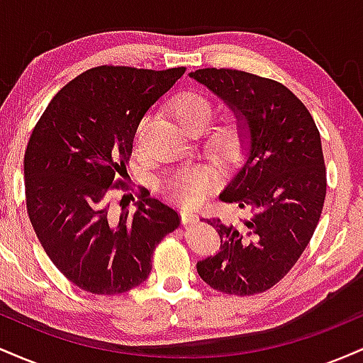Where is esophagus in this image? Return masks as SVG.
I'll use <instances>...</instances> for the list:
<instances>
[{
	"mask_svg": "<svg viewBox=\"0 0 363 363\" xmlns=\"http://www.w3.org/2000/svg\"><path fill=\"white\" fill-rule=\"evenodd\" d=\"M181 218H182V223H184V225L198 222V215L193 213V211H186V210L181 211Z\"/></svg>",
	"mask_w": 363,
	"mask_h": 363,
	"instance_id": "esophagus-1",
	"label": "esophagus"
}]
</instances>
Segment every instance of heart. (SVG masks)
I'll return each instance as SVG.
<instances>
[{"label": "heart", "instance_id": "1", "mask_svg": "<svg viewBox=\"0 0 363 363\" xmlns=\"http://www.w3.org/2000/svg\"><path fill=\"white\" fill-rule=\"evenodd\" d=\"M170 112L174 119L186 131H193L196 128H205L213 116V104L208 101L203 94L194 90L182 91L174 97L170 104ZM147 119H143L138 126V135L143 129ZM249 131L247 124L240 118L225 119L215 129L210 138V147L225 162H232L240 157L247 145ZM218 177L211 169L203 165H187L170 172L162 181V193L172 201L181 203L184 206H198L205 201V198L216 187Z\"/></svg>", "mask_w": 363, "mask_h": 363}]
</instances>
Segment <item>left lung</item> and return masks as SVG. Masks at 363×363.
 <instances>
[{
  "mask_svg": "<svg viewBox=\"0 0 363 363\" xmlns=\"http://www.w3.org/2000/svg\"><path fill=\"white\" fill-rule=\"evenodd\" d=\"M223 99L249 128L244 165L220 198L249 211L239 223L210 218L222 251L196 264L222 294H262L294 268L311 242L326 198L319 129L280 82L227 68L189 73Z\"/></svg>",
  "mask_w": 363,
  "mask_h": 363,
  "instance_id": "left-lung-1",
  "label": "left lung"
}]
</instances>
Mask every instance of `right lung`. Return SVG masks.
<instances>
[{"instance_id":"1","label":"right lung","mask_w":363,"mask_h":363,"mask_svg":"<svg viewBox=\"0 0 363 363\" xmlns=\"http://www.w3.org/2000/svg\"><path fill=\"white\" fill-rule=\"evenodd\" d=\"M186 72L104 65L52 97L23 157L25 203L37 239L78 289L116 295L152 272V256L181 223L177 211L141 187L136 211L111 208L141 118Z\"/></svg>"}]
</instances>
